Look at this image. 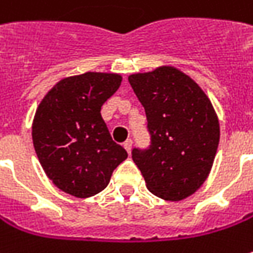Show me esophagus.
<instances>
[{
	"mask_svg": "<svg viewBox=\"0 0 253 253\" xmlns=\"http://www.w3.org/2000/svg\"><path fill=\"white\" fill-rule=\"evenodd\" d=\"M131 146H133V141H131L130 138L126 140V141H125V144H123V147L126 148V151L128 153V154H130V151H131Z\"/></svg>",
	"mask_w": 253,
	"mask_h": 253,
	"instance_id": "obj_1",
	"label": "esophagus"
}]
</instances>
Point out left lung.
<instances>
[{
    "label": "left lung",
    "mask_w": 253,
    "mask_h": 253,
    "mask_svg": "<svg viewBox=\"0 0 253 253\" xmlns=\"http://www.w3.org/2000/svg\"><path fill=\"white\" fill-rule=\"evenodd\" d=\"M147 116L150 146L131 157L148 191L181 201L207 180L219 143V123L203 89L181 71L163 66L128 76Z\"/></svg>",
    "instance_id": "left-lung-1"
}]
</instances>
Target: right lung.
<instances>
[{
	"label": "right lung",
	"mask_w": 253,
	"mask_h": 253,
	"mask_svg": "<svg viewBox=\"0 0 253 253\" xmlns=\"http://www.w3.org/2000/svg\"><path fill=\"white\" fill-rule=\"evenodd\" d=\"M120 83V75L87 72L62 79L41 102L32 125L34 147L46 175L63 192L92 197L127 159L100 115Z\"/></svg>",
	"instance_id": "obj_1"
}]
</instances>
